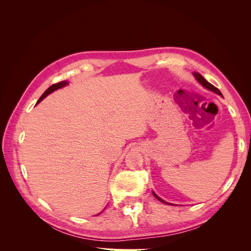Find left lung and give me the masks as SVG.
<instances>
[{
	"instance_id": "1",
	"label": "left lung",
	"mask_w": 251,
	"mask_h": 251,
	"mask_svg": "<svg viewBox=\"0 0 251 251\" xmlns=\"http://www.w3.org/2000/svg\"><path fill=\"white\" fill-rule=\"evenodd\" d=\"M194 75H195V77L197 78V80H198L203 87H205L206 89H208V90L212 91V92H215V93H217V94H219V95H221V96H222V93L220 92V90H219L218 88H216L214 85H211V83H209L206 79H205V78L202 76L201 74H199V73H194ZM153 195L155 196V198H157L159 201H161V202H163V203H165V204H170V203L165 202V201H163L162 199L159 198V197H158L156 194H154V193H153Z\"/></svg>"
}]
</instances>
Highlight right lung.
<instances>
[{
    "mask_svg": "<svg viewBox=\"0 0 251 251\" xmlns=\"http://www.w3.org/2000/svg\"><path fill=\"white\" fill-rule=\"evenodd\" d=\"M66 85H68V82L67 81H59V82H56V83H54V85H52L51 87H49L46 91H45L44 92V94L40 97V100H37V103H39L40 101H42L45 97H46L47 95H49L50 93H52L53 91H55V90H57V89H59V88H63V87H65Z\"/></svg>",
    "mask_w": 251,
    "mask_h": 251,
    "instance_id": "1",
    "label": "right lung"
}]
</instances>
